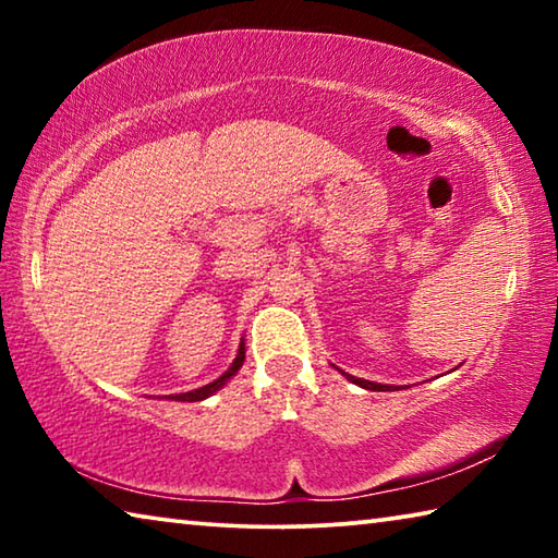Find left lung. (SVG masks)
Returning a JSON list of instances; mask_svg holds the SVG:
<instances>
[{
  "label": "left lung",
  "instance_id": "obj_1",
  "mask_svg": "<svg viewBox=\"0 0 558 558\" xmlns=\"http://www.w3.org/2000/svg\"><path fill=\"white\" fill-rule=\"evenodd\" d=\"M349 381H354V384H359L362 386V389H369V391H391L393 386H384V384H374V381H364V379H354V376H349V374H344Z\"/></svg>",
  "mask_w": 558,
  "mask_h": 558
}]
</instances>
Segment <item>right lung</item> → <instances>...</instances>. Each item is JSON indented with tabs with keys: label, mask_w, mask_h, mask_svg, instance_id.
<instances>
[{
	"label": "right lung",
	"mask_w": 558,
	"mask_h": 558,
	"mask_svg": "<svg viewBox=\"0 0 558 558\" xmlns=\"http://www.w3.org/2000/svg\"><path fill=\"white\" fill-rule=\"evenodd\" d=\"M243 359H245V347L241 344V349H239V354H235V359H233V364H231V369L226 372V374H221L219 379L216 381H211V384H206V386H202V389H194V391H186V393H177V396H172L174 401H204V399H209L211 393H216L221 389V386L231 379V376L241 369V364H243Z\"/></svg>",
	"instance_id": "1"
}]
</instances>
